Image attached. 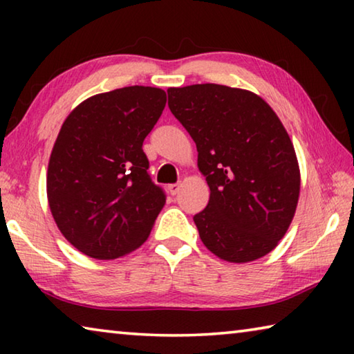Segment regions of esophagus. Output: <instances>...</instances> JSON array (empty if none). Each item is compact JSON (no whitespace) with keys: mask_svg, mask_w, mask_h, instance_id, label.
<instances>
[{"mask_svg":"<svg viewBox=\"0 0 354 354\" xmlns=\"http://www.w3.org/2000/svg\"><path fill=\"white\" fill-rule=\"evenodd\" d=\"M179 189H181V184H170L169 185V192L171 195H176L178 192H179Z\"/></svg>","mask_w":354,"mask_h":354,"instance_id":"1","label":"esophagus"}]
</instances>
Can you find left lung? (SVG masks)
<instances>
[{
    "mask_svg": "<svg viewBox=\"0 0 354 354\" xmlns=\"http://www.w3.org/2000/svg\"><path fill=\"white\" fill-rule=\"evenodd\" d=\"M167 93L211 189L194 217L203 243L227 262L270 253L289 230L299 195L298 160L281 120L242 88L194 84Z\"/></svg>",
    "mask_w": 354,
    "mask_h": 354,
    "instance_id": "left-lung-1",
    "label": "left lung"
}]
</instances>
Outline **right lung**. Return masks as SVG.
I'll return each instance as SVG.
<instances>
[{
	"instance_id": "1",
	"label": "right lung",
	"mask_w": 354,
	"mask_h": 354,
	"mask_svg": "<svg viewBox=\"0 0 354 354\" xmlns=\"http://www.w3.org/2000/svg\"><path fill=\"white\" fill-rule=\"evenodd\" d=\"M162 88L95 95L65 120L48 164L46 194L64 237L95 259H115L147 241L165 205L142 145L162 113Z\"/></svg>"
}]
</instances>
